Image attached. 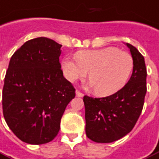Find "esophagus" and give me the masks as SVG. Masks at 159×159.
Returning a JSON list of instances; mask_svg holds the SVG:
<instances>
[{"instance_id": "obj_1", "label": "esophagus", "mask_w": 159, "mask_h": 159, "mask_svg": "<svg viewBox=\"0 0 159 159\" xmlns=\"http://www.w3.org/2000/svg\"><path fill=\"white\" fill-rule=\"evenodd\" d=\"M76 96H77V97H83V96H84V94L82 92H80V91L77 90V91H76Z\"/></svg>"}]
</instances>
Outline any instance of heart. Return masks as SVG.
Returning a JSON list of instances; mask_svg holds the SVG:
<instances>
[{
	"mask_svg": "<svg viewBox=\"0 0 159 159\" xmlns=\"http://www.w3.org/2000/svg\"><path fill=\"white\" fill-rule=\"evenodd\" d=\"M76 60H63L66 78L75 82L85 78L89 73L90 85L100 96L114 95L122 89L134 68L132 55L115 47L80 51L76 54Z\"/></svg>",
	"mask_w": 159,
	"mask_h": 159,
	"instance_id": "obj_1",
	"label": "heart"
}]
</instances>
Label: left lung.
<instances>
[{"label": "left lung", "mask_w": 159, "mask_h": 159, "mask_svg": "<svg viewBox=\"0 0 159 159\" xmlns=\"http://www.w3.org/2000/svg\"><path fill=\"white\" fill-rule=\"evenodd\" d=\"M134 61L131 78L114 95L103 98L84 96L85 132L95 143H108L129 133L143 111L147 92L144 57L134 46L126 43Z\"/></svg>", "instance_id": "obj_1"}]
</instances>
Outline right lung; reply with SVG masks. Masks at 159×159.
Returning a JSON list of instances; mask_svg holds the SVG:
<instances>
[{
    "mask_svg": "<svg viewBox=\"0 0 159 159\" xmlns=\"http://www.w3.org/2000/svg\"><path fill=\"white\" fill-rule=\"evenodd\" d=\"M61 44L48 38L26 42L13 53L5 76L2 109L7 124L24 143L39 145L58 135L75 89L63 75Z\"/></svg>",
    "mask_w": 159,
    "mask_h": 159,
    "instance_id": "add662e5",
    "label": "right lung"
}]
</instances>
